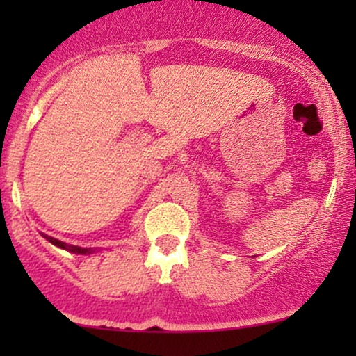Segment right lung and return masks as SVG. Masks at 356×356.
Returning <instances> with one entry per match:
<instances>
[{"mask_svg": "<svg viewBox=\"0 0 356 356\" xmlns=\"http://www.w3.org/2000/svg\"><path fill=\"white\" fill-rule=\"evenodd\" d=\"M43 238H47V241H50L51 244H55V246H58L61 249H65V251H70V252H75V254H92L93 249L92 248H79V246H72V244H67L63 243V241H58L55 238H51V236H47L43 234Z\"/></svg>", "mask_w": 356, "mask_h": 356, "instance_id": "1", "label": "right lung"}]
</instances>
